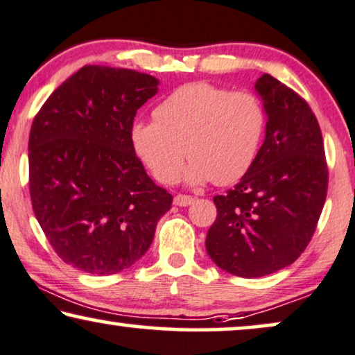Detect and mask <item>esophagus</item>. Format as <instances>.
Returning <instances> with one entry per match:
<instances>
[{"instance_id": "1", "label": "esophagus", "mask_w": 355, "mask_h": 355, "mask_svg": "<svg viewBox=\"0 0 355 355\" xmlns=\"http://www.w3.org/2000/svg\"><path fill=\"white\" fill-rule=\"evenodd\" d=\"M191 202H193V198L187 196V195H177L173 198V205L175 206H190Z\"/></svg>"}]
</instances>
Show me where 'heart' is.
Segmentation results:
<instances>
[{
    "mask_svg": "<svg viewBox=\"0 0 355 355\" xmlns=\"http://www.w3.org/2000/svg\"><path fill=\"white\" fill-rule=\"evenodd\" d=\"M261 102L207 83L178 87L155 107L153 121L131 126V143L155 178L173 183L183 160L190 185L225 187L248 172L264 133Z\"/></svg>",
    "mask_w": 355,
    "mask_h": 355,
    "instance_id": "b5f03b06",
    "label": "heart"
}]
</instances>
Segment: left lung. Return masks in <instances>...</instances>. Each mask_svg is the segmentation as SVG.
<instances>
[{
    "mask_svg": "<svg viewBox=\"0 0 355 355\" xmlns=\"http://www.w3.org/2000/svg\"><path fill=\"white\" fill-rule=\"evenodd\" d=\"M266 113L257 159L224 196L206 252L240 277H261L289 266L311 240L328 190V168L316 116L304 98L263 74L254 83Z\"/></svg>",
    "mask_w": 355,
    "mask_h": 355,
    "instance_id": "obj_1",
    "label": "left lung"
}]
</instances>
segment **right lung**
Segmentation results:
<instances>
[{
  "instance_id": "1",
  "label": "right lung",
  "mask_w": 355,
  "mask_h": 355,
  "mask_svg": "<svg viewBox=\"0 0 355 355\" xmlns=\"http://www.w3.org/2000/svg\"><path fill=\"white\" fill-rule=\"evenodd\" d=\"M157 91L154 76L87 64L32 123L34 214L56 254L79 271L108 276L133 266L172 206L131 143L136 112Z\"/></svg>"
}]
</instances>
